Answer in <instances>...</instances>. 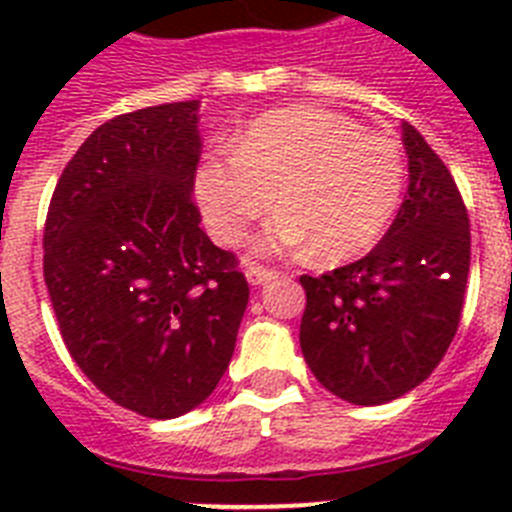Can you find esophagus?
Listing matches in <instances>:
<instances>
[{"label":"esophagus","mask_w":512,"mask_h":512,"mask_svg":"<svg viewBox=\"0 0 512 512\" xmlns=\"http://www.w3.org/2000/svg\"><path fill=\"white\" fill-rule=\"evenodd\" d=\"M246 277H248V282L253 284V287H259V284H266V282H271V279L277 277V271L266 269V266H259V264H248Z\"/></svg>","instance_id":"34e87169"}]
</instances>
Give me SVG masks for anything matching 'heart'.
<instances>
[{"instance_id": "heart-1", "label": "heart", "mask_w": 512, "mask_h": 512, "mask_svg": "<svg viewBox=\"0 0 512 512\" xmlns=\"http://www.w3.org/2000/svg\"><path fill=\"white\" fill-rule=\"evenodd\" d=\"M405 187V161L387 135L325 107H284L253 120L233 156L197 166L194 192L217 241L235 246L277 200L282 210L256 253L310 248L325 264L354 259L382 238Z\"/></svg>"}]
</instances>
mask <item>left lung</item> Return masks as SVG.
Segmentation results:
<instances>
[{
    "mask_svg": "<svg viewBox=\"0 0 512 512\" xmlns=\"http://www.w3.org/2000/svg\"><path fill=\"white\" fill-rule=\"evenodd\" d=\"M410 184L374 251L323 277H300V348L325 390L354 405L397 400L451 346L469 277V215L454 176L402 122Z\"/></svg>",
    "mask_w": 512,
    "mask_h": 512,
    "instance_id": "1",
    "label": "left lung"
}]
</instances>
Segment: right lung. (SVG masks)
Wrapping results in <instances>:
<instances>
[{"instance_id": "right-lung-1", "label": "right lung", "mask_w": 512, "mask_h": 512, "mask_svg": "<svg viewBox=\"0 0 512 512\" xmlns=\"http://www.w3.org/2000/svg\"><path fill=\"white\" fill-rule=\"evenodd\" d=\"M197 112L189 99L99 125L45 217L43 277L69 354L112 402L156 420L212 395L248 305L192 200Z\"/></svg>"}]
</instances>
